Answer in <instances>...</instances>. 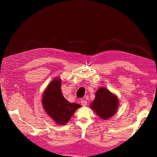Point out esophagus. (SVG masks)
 I'll use <instances>...</instances> for the list:
<instances>
[{
	"instance_id": "1",
	"label": "esophagus",
	"mask_w": 157,
	"mask_h": 157,
	"mask_svg": "<svg viewBox=\"0 0 157 157\" xmlns=\"http://www.w3.org/2000/svg\"><path fill=\"white\" fill-rule=\"evenodd\" d=\"M81 103H82V105L84 106L87 105V101H86V100L85 98H82L81 100Z\"/></svg>"
}]
</instances>
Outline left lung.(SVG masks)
Returning a JSON list of instances; mask_svg holds the SVG:
<instances>
[{"label":"left lung","instance_id":"1","mask_svg":"<svg viewBox=\"0 0 157 157\" xmlns=\"http://www.w3.org/2000/svg\"><path fill=\"white\" fill-rule=\"evenodd\" d=\"M118 105V98L109 90L102 87L96 92L95 99L90 106L100 117L107 119L114 115Z\"/></svg>","mask_w":157,"mask_h":157}]
</instances>
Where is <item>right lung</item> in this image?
<instances>
[{
	"mask_svg": "<svg viewBox=\"0 0 157 157\" xmlns=\"http://www.w3.org/2000/svg\"><path fill=\"white\" fill-rule=\"evenodd\" d=\"M61 84L59 78L51 83L43 94L42 105L46 112L57 124L65 125L81 106L67 101L63 96Z\"/></svg>",
	"mask_w": 157,
	"mask_h": 157,
	"instance_id": "right-lung-1",
	"label": "right lung"
}]
</instances>
